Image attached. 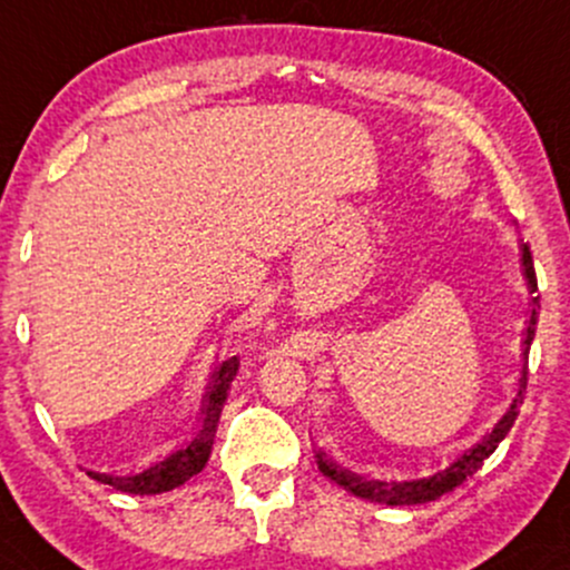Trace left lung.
<instances>
[{
    "mask_svg": "<svg viewBox=\"0 0 570 570\" xmlns=\"http://www.w3.org/2000/svg\"><path fill=\"white\" fill-rule=\"evenodd\" d=\"M520 252H522V276H525L528 292L533 294V311H531V322H528V330H525V351H522L525 362H522V375L520 381H517V394L512 402H509L507 412H503L499 421L493 423V429L485 431L472 448L463 450L461 455L453 458V461H450L444 469H440L436 474L417 476V480H402V482L364 480V476L353 474L348 469L340 466V463L332 461V458L318 448L316 463L324 476L335 480L340 488H345L348 493L356 495V499L385 503V507H412V503H429V501H436L444 493H450V490L461 485V482H466L469 476L482 466L485 458L493 455V450L499 448V442L509 434V431H512L517 415H520V404H522V396H525V385H528V351H531V343L535 337V324H539V294H535L539 292V284H535L533 257L525 240L520 244Z\"/></svg>",
    "mask_w": 570,
    "mask_h": 570,
    "instance_id": "1",
    "label": "left lung"
}]
</instances>
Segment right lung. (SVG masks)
<instances>
[{
    "instance_id": "obj_1",
    "label": "right lung",
    "mask_w": 570,
    "mask_h": 570,
    "mask_svg": "<svg viewBox=\"0 0 570 570\" xmlns=\"http://www.w3.org/2000/svg\"><path fill=\"white\" fill-rule=\"evenodd\" d=\"M238 367H240V358L233 356L227 358V362H222L217 372H214L206 407H203L200 426L185 448L174 450V453H168L163 461L141 469L139 474L117 476V474H104V472H88V476H94V480L101 482V485L122 490V493L155 495V493H168V490L185 485L187 480H193L195 474H200L203 466L208 463V455H212L222 407H225L227 391H230L233 377L238 375Z\"/></svg>"
}]
</instances>
